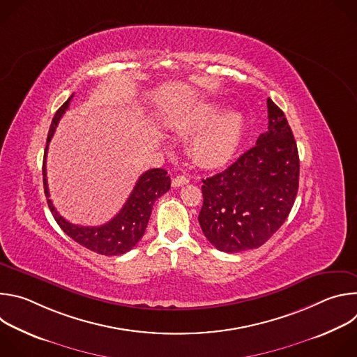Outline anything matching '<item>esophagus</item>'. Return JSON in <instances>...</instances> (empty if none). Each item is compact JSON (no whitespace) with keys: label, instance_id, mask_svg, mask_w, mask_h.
I'll use <instances>...</instances> for the list:
<instances>
[{"label":"esophagus","instance_id":"1","mask_svg":"<svg viewBox=\"0 0 357 357\" xmlns=\"http://www.w3.org/2000/svg\"><path fill=\"white\" fill-rule=\"evenodd\" d=\"M186 183H189V178H186V176H183V175H178V176L174 178V181H172V186H174V188H179V186H183V185H186Z\"/></svg>","mask_w":357,"mask_h":357}]
</instances>
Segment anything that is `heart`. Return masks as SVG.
<instances>
[{
    "label": "heart",
    "instance_id": "obj_1",
    "mask_svg": "<svg viewBox=\"0 0 357 357\" xmlns=\"http://www.w3.org/2000/svg\"><path fill=\"white\" fill-rule=\"evenodd\" d=\"M219 106L208 103L195 109L183 121L182 131L196 134L203 129L192 145V154L197 164L205 168H218L227 164L241 144L244 119L238 112L230 110L219 118Z\"/></svg>",
    "mask_w": 357,
    "mask_h": 357
}]
</instances>
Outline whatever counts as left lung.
Here are the masks:
<instances>
[{"label": "left lung", "mask_w": 357, "mask_h": 357, "mask_svg": "<svg viewBox=\"0 0 357 357\" xmlns=\"http://www.w3.org/2000/svg\"><path fill=\"white\" fill-rule=\"evenodd\" d=\"M268 131L227 169L202 179L199 225L218 250L263 245L287 220L298 192L299 157L282 110L267 98Z\"/></svg>", "instance_id": "1"}]
</instances>
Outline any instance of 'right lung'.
I'll return each mask as SVG.
<instances>
[{
  "instance_id": "add662e5",
  "label": "right lung",
  "mask_w": 357,
  "mask_h": 357,
  "mask_svg": "<svg viewBox=\"0 0 357 357\" xmlns=\"http://www.w3.org/2000/svg\"><path fill=\"white\" fill-rule=\"evenodd\" d=\"M72 97L73 94L56 112L47 132L46 148H45V155H43V167H42L43 189L47 197V206L50 212H52L56 223L61 226V229L76 243H79L80 245L97 254H103V256H120V254L130 251L144 236L151 212H152V206H154V202L169 190L171 178L167 175V171L162 168H155V169H149L144 172L138 178L123 209L110 222H107L103 226H97V227L79 226L63 219L55 209L52 200L49 199V189H47V179H46V152H47V145L55 134V130L58 127L61 117L65 114V112L69 107Z\"/></svg>"
}]
</instances>
